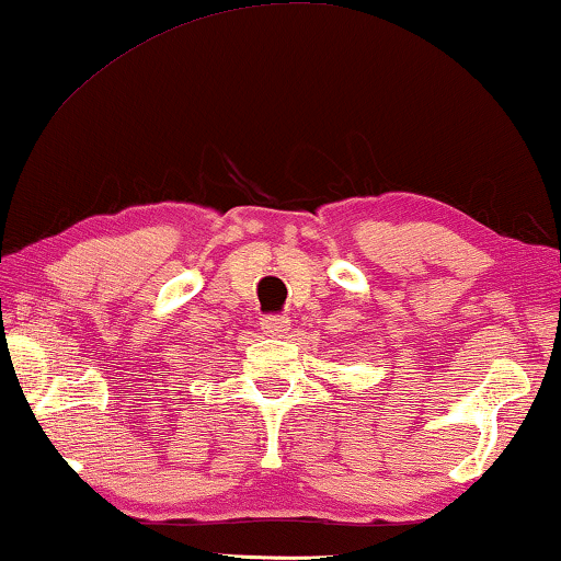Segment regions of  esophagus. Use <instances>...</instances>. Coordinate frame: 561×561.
Wrapping results in <instances>:
<instances>
[{
    "label": "esophagus",
    "instance_id": "1",
    "mask_svg": "<svg viewBox=\"0 0 561 561\" xmlns=\"http://www.w3.org/2000/svg\"><path fill=\"white\" fill-rule=\"evenodd\" d=\"M289 327H291V321L287 319V317H264L262 319V329H264V334H270V336H284L289 331Z\"/></svg>",
    "mask_w": 561,
    "mask_h": 561
}]
</instances>
